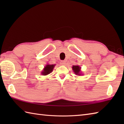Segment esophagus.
Returning <instances> with one entry per match:
<instances>
[{"label":"esophagus","instance_id":"esophagus-1","mask_svg":"<svg viewBox=\"0 0 124 124\" xmlns=\"http://www.w3.org/2000/svg\"><path fill=\"white\" fill-rule=\"evenodd\" d=\"M60 63L61 65H65V61H61Z\"/></svg>","mask_w":124,"mask_h":124}]
</instances>
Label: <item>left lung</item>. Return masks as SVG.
I'll list each match as a JSON object with an SVG mask.
<instances>
[{
    "label": "left lung",
    "instance_id": "8db88e82",
    "mask_svg": "<svg viewBox=\"0 0 124 124\" xmlns=\"http://www.w3.org/2000/svg\"><path fill=\"white\" fill-rule=\"evenodd\" d=\"M72 69L73 71L76 73V75H80V68L78 66V65H73L72 67Z\"/></svg>",
    "mask_w": 124,
    "mask_h": 124
}]
</instances>
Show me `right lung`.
<instances>
[{
    "instance_id": "1",
    "label": "right lung",
    "mask_w": 124,
    "mask_h": 124,
    "mask_svg": "<svg viewBox=\"0 0 124 124\" xmlns=\"http://www.w3.org/2000/svg\"><path fill=\"white\" fill-rule=\"evenodd\" d=\"M54 67H55V65H53V64H52V65L47 64L46 66L45 67L43 71H42L41 74L43 75L44 76H46L49 74L50 73L52 72Z\"/></svg>"
}]
</instances>
